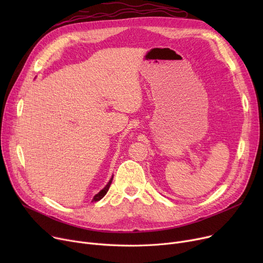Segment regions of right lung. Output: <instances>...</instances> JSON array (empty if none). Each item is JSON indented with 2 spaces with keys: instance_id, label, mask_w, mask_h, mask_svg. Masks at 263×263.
<instances>
[{
  "instance_id": "right-lung-1",
  "label": "right lung",
  "mask_w": 263,
  "mask_h": 263,
  "mask_svg": "<svg viewBox=\"0 0 263 263\" xmlns=\"http://www.w3.org/2000/svg\"><path fill=\"white\" fill-rule=\"evenodd\" d=\"M112 180H113V176H112V178L109 179V181L107 182V184L98 193V194H96V195L93 196L92 201H99L100 199H102V198L105 196V194H106L108 189H109V186H110V183H112Z\"/></svg>"
}]
</instances>
